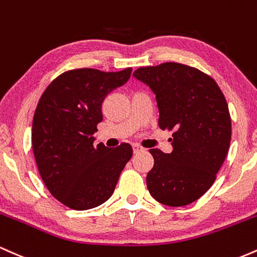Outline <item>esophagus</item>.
<instances>
[{
  "instance_id": "34e87169",
  "label": "esophagus",
  "mask_w": 257,
  "mask_h": 257,
  "mask_svg": "<svg viewBox=\"0 0 257 257\" xmlns=\"http://www.w3.org/2000/svg\"><path fill=\"white\" fill-rule=\"evenodd\" d=\"M132 149H134V153H140L143 151V147H141L140 144H132Z\"/></svg>"
}]
</instances>
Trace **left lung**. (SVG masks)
Here are the masks:
<instances>
[{
    "mask_svg": "<svg viewBox=\"0 0 257 257\" xmlns=\"http://www.w3.org/2000/svg\"><path fill=\"white\" fill-rule=\"evenodd\" d=\"M134 76L155 93L159 127L174 137L170 154L149 151L148 191L164 205H188L209 191L226 159L232 135L226 98L210 75L181 63L142 66Z\"/></svg>",
    "mask_w": 257,
    "mask_h": 257,
    "instance_id": "8db88e82",
    "label": "left lung"
}]
</instances>
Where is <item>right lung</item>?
Masks as SVG:
<instances>
[{"label":"right lung","mask_w":257,"mask_h":257,"mask_svg":"<svg viewBox=\"0 0 257 257\" xmlns=\"http://www.w3.org/2000/svg\"><path fill=\"white\" fill-rule=\"evenodd\" d=\"M131 71L73 69L57 76L40 98L31 131L34 157L43 183L63 205L88 210L105 203L131 159L130 144L106 148L94 146L92 137L103 120V100Z\"/></svg>","instance_id":"add662e5"}]
</instances>
